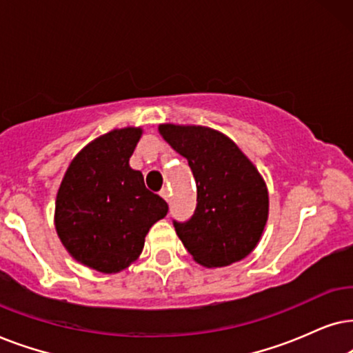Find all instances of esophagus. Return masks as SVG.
Masks as SVG:
<instances>
[{"label":"esophagus","mask_w":353,"mask_h":353,"mask_svg":"<svg viewBox=\"0 0 353 353\" xmlns=\"http://www.w3.org/2000/svg\"><path fill=\"white\" fill-rule=\"evenodd\" d=\"M159 195H161L163 199L166 200V201H169V196H171V194H169V189H168V187H163L161 192H159Z\"/></svg>","instance_id":"34e87169"}]
</instances>
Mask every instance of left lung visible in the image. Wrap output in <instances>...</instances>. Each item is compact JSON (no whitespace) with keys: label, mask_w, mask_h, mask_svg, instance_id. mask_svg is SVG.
I'll use <instances>...</instances> for the list:
<instances>
[{"label":"left lung","mask_w":353,"mask_h":353,"mask_svg":"<svg viewBox=\"0 0 353 353\" xmlns=\"http://www.w3.org/2000/svg\"><path fill=\"white\" fill-rule=\"evenodd\" d=\"M159 134L187 158L196 184V208L185 223L172 221L194 260L221 268L250 255L268 221V189L253 163L218 130L161 124Z\"/></svg>","instance_id":"obj_1"}]
</instances>
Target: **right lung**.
Instances as JSON below:
<instances>
[{
    "label": "right lung",
    "mask_w": 353,
    "mask_h": 353,
    "mask_svg": "<svg viewBox=\"0 0 353 353\" xmlns=\"http://www.w3.org/2000/svg\"><path fill=\"white\" fill-rule=\"evenodd\" d=\"M142 129H114L82 148L56 195V232L70 256L92 270L119 272L139 258L168 203L129 166Z\"/></svg>",
    "instance_id": "1"
}]
</instances>
